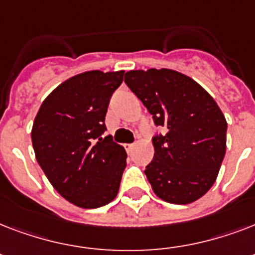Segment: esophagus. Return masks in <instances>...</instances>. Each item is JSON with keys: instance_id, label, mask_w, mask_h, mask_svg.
Returning a JSON list of instances; mask_svg holds the SVG:
<instances>
[{"instance_id": "1", "label": "esophagus", "mask_w": 255, "mask_h": 255, "mask_svg": "<svg viewBox=\"0 0 255 255\" xmlns=\"http://www.w3.org/2000/svg\"><path fill=\"white\" fill-rule=\"evenodd\" d=\"M133 147H135L133 144H124V149H126V151H127L128 153H129V152H131L132 149H133Z\"/></svg>"}]
</instances>
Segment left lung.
Instances as JSON below:
<instances>
[{
	"label": "left lung",
	"instance_id": "8db88e82",
	"mask_svg": "<svg viewBox=\"0 0 255 255\" xmlns=\"http://www.w3.org/2000/svg\"><path fill=\"white\" fill-rule=\"evenodd\" d=\"M124 82L165 135L155 136L153 160L144 173L157 197L185 205L217 178L226 152L225 116L192 78L169 69L132 70Z\"/></svg>",
	"mask_w": 255,
	"mask_h": 255
}]
</instances>
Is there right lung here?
Returning <instances> with one entry per match:
<instances>
[{
    "label": "right lung",
    "mask_w": 255,
    "mask_h": 255,
    "mask_svg": "<svg viewBox=\"0 0 255 255\" xmlns=\"http://www.w3.org/2000/svg\"><path fill=\"white\" fill-rule=\"evenodd\" d=\"M124 71H86L70 78L43 100L31 129L38 164L54 189L74 205L95 209L119 192L127 153L104 119Z\"/></svg>",
    "instance_id": "obj_1"
}]
</instances>
